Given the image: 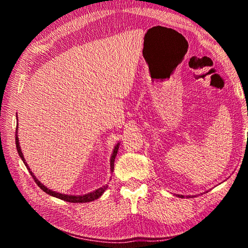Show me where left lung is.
<instances>
[{
	"label": "left lung",
	"instance_id": "8db88e82",
	"mask_svg": "<svg viewBox=\"0 0 248 248\" xmlns=\"http://www.w3.org/2000/svg\"><path fill=\"white\" fill-rule=\"evenodd\" d=\"M178 197H180V198H183V197H184V196H182V195H178Z\"/></svg>",
	"mask_w": 248,
	"mask_h": 248
}]
</instances>
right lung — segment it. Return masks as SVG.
Returning <instances> with one entry per match:
<instances>
[{
  "instance_id": "add662e5",
  "label": "right lung",
  "mask_w": 248,
  "mask_h": 248,
  "mask_svg": "<svg viewBox=\"0 0 248 248\" xmlns=\"http://www.w3.org/2000/svg\"><path fill=\"white\" fill-rule=\"evenodd\" d=\"M17 128H18V127H16V131H17ZM15 142H16V148H17V152H18V154H19L20 158L23 159L24 164L26 165V167H27L28 170H29V173H31V175L32 176V178L35 179L36 184L38 185V186L41 188V189H43V190L46 192V194H48V195L52 196V197H56V198H59V199H61V200L68 201V202H73V203H82V202H90V201H94V200H96V199H98L99 197L104 194V191L106 190V188H107V185H106V186H103V187L98 188V189H96V190H94V191L90 192V194H85V195H82V196L64 195V194H60V192H56V191H52V190H50L49 188L46 187L45 185L41 184V183L39 182V180L36 178V176L32 174V171H31V169H29V167H28L27 163H26V159H25L24 155H23V153H22V150H20V145H19V140H18V137H17V132H16V134H15ZM119 145H120L119 143H117V144H116V146H115L114 151H112V154H111V157H110V170H111V171H114L115 158H116L117 152H118Z\"/></svg>"
}]
</instances>
